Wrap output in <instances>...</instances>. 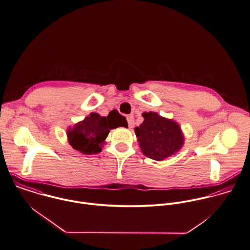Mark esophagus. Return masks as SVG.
Segmentation results:
<instances>
[{
  "label": "esophagus",
  "mask_w": 250,
  "mask_h": 250,
  "mask_svg": "<svg viewBox=\"0 0 250 250\" xmlns=\"http://www.w3.org/2000/svg\"><path fill=\"white\" fill-rule=\"evenodd\" d=\"M126 121H127V125L129 128H132L134 126V118L132 116H127L126 117Z\"/></svg>",
  "instance_id": "34e87169"
}]
</instances>
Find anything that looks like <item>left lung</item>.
I'll return each mask as SVG.
<instances>
[{
  "label": "left lung",
  "instance_id": "left-lung-1",
  "mask_svg": "<svg viewBox=\"0 0 250 250\" xmlns=\"http://www.w3.org/2000/svg\"><path fill=\"white\" fill-rule=\"evenodd\" d=\"M145 121L135 127L139 147L143 153L155 160L174 154L181 149L184 137L179 125L154 112L143 113Z\"/></svg>",
  "mask_w": 250,
  "mask_h": 250
}]
</instances>
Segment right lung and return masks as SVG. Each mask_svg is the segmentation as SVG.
Wrapping results in <instances>:
<instances>
[{
    "mask_svg": "<svg viewBox=\"0 0 250 250\" xmlns=\"http://www.w3.org/2000/svg\"><path fill=\"white\" fill-rule=\"evenodd\" d=\"M114 117L117 119V125H114L111 121ZM118 126H127L125 118L119 113H113L111 118L100 117L97 113H92L83 122L68 129V141L73 149L85 154L98 153L101 150L100 146L106 139L110 129Z\"/></svg>",
    "mask_w": 250,
    "mask_h": 250,
    "instance_id": "obj_1",
    "label": "right lung"
}]
</instances>
